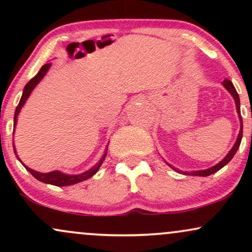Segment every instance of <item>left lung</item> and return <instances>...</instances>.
Wrapping results in <instances>:
<instances>
[{
    "label": "left lung",
    "instance_id": "1",
    "mask_svg": "<svg viewBox=\"0 0 252 252\" xmlns=\"http://www.w3.org/2000/svg\"><path fill=\"white\" fill-rule=\"evenodd\" d=\"M224 86L226 88V90L228 92H230L231 94H232V97L235 98V102H236V106H237V112H238L239 115V121H241V130H239V134H238V137H237V141L235 143V146L232 147V149L228 152V154L225 156L224 158L219 162L218 164H216V166L211 167L209 169H205V170H198V172H192V173H185V174H190V175H199V176H207V175H211L213 174V173L218 172L219 169H221L222 167L225 166V164H227L230 162L231 160H232V158L235 156V154L237 153V150L239 148V144H241V141H242V137H243V120H242V116H241V103H239V96L238 94H237L235 86H233V84L230 82V80L225 79L224 80ZM170 166V164H169ZM172 167V166H170ZM176 170V169H175Z\"/></svg>",
    "mask_w": 252,
    "mask_h": 252
}]
</instances>
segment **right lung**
<instances>
[{"instance_id":"obj_1","label":"right lung","mask_w":252,"mask_h":252,"mask_svg":"<svg viewBox=\"0 0 252 252\" xmlns=\"http://www.w3.org/2000/svg\"><path fill=\"white\" fill-rule=\"evenodd\" d=\"M50 66H51V63H45V65L40 68V71L37 72L36 76L32 78L30 82L26 84V86L24 89V94H22V97H21V99H20L19 105L16 106V110H15V116H14V128H15L16 118H17V115H19L20 110H21L22 106H24V104L26 100H27V98L30 97L31 92L33 91V89L35 88V86L37 85V83L42 79L43 76L46 74V72L48 71ZM106 152H108V150H106ZM106 152H105V154L103 155L102 160H100L99 162H98L96 166L94 167V168L88 170V172L83 173V174H78V175L63 174V173L57 172V170H54V172H50V173H39V172H35V170L28 168V167H26V166L25 167H26V169H27L28 172H30L31 174L33 175L35 179H37L39 181L45 182V184L54 185V186H70V185H74V184H78V182H80V181L88 180V179L91 178V176H94V174H96L97 170L99 169L100 164L103 163L104 158H105Z\"/></svg>"}]
</instances>
